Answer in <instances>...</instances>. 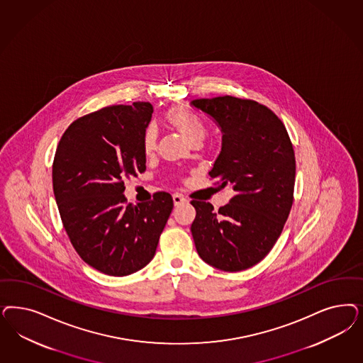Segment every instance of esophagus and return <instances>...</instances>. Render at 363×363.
Here are the masks:
<instances>
[{"label": "esophagus", "instance_id": "esophagus-1", "mask_svg": "<svg viewBox=\"0 0 363 363\" xmlns=\"http://www.w3.org/2000/svg\"><path fill=\"white\" fill-rule=\"evenodd\" d=\"M172 200H174V204H175V206H180V204H183V203H187V199H186L183 195H180V194H174V195H172Z\"/></svg>", "mask_w": 363, "mask_h": 363}]
</instances>
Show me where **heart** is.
<instances>
[{
  "mask_svg": "<svg viewBox=\"0 0 363 363\" xmlns=\"http://www.w3.org/2000/svg\"><path fill=\"white\" fill-rule=\"evenodd\" d=\"M167 121L177 129L191 144L195 141H203L206 136V125L196 113L183 106H175L167 112ZM157 132L153 127H148L144 132L143 147L145 153H152L156 150Z\"/></svg>",
  "mask_w": 363,
  "mask_h": 363,
  "instance_id": "obj_1",
  "label": "heart"
}]
</instances>
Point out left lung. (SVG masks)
Returning a JSON list of instances; mask_svg holds the SVG:
<instances>
[{
	"instance_id": "1",
	"label": "left lung",
	"mask_w": 363,
	"mask_h": 363,
	"mask_svg": "<svg viewBox=\"0 0 363 363\" xmlns=\"http://www.w3.org/2000/svg\"><path fill=\"white\" fill-rule=\"evenodd\" d=\"M222 130V150L210 171L235 196L219 211L192 200L191 233L199 257L215 269L242 271L259 263L278 240L293 206L295 155L278 116L252 100L196 99Z\"/></svg>"
}]
</instances>
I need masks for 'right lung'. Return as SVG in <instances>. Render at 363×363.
<instances>
[{"label":"right lung","mask_w":363,"mask_h":363,"mask_svg":"<svg viewBox=\"0 0 363 363\" xmlns=\"http://www.w3.org/2000/svg\"><path fill=\"white\" fill-rule=\"evenodd\" d=\"M151 103L106 106L70 124L53 162V192L70 243L91 267L125 277L155 257L174 200L127 203L124 179L145 171L144 132Z\"/></svg>","instance_id":"add662e5"}]
</instances>
